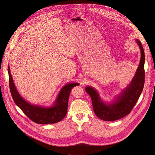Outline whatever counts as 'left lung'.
Returning <instances> with one entry per match:
<instances>
[{
  "label": "left lung",
  "mask_w": 155,
  "mask_h": 155,
  "mask_svg": "<svg viewBox=\"0 0 155 155\" xmlns=\"http://www.w3.org/2000/svg\"><path fill=\"white\" fill-rule=\"evenodd\" d=\"M135 40L141 51L140 64L130 83L122 91L114 102L106 104L92 87L87 86L85 89L92 99L94 113L102 120L113 121L130 114L142 93L145 80V55L141 42L138 39Z\"/></svg>",
  "instance_id": "8db88e82"
}]
</instances>
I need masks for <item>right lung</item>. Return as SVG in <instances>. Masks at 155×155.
<instances>
[{
    "label": "right lung",
    "instance_id": "right-lung-1",
    "mask_svg": "<svg viewBox=\"0 0 155 155\" xmlns=\"http://www.w3.org/2000/svg\"><path fill=\"white\" fill-rule=\"evenodd\" d=\"M9 75V85L11 96L16 105L33 122L41 124H49L61 121L66 116L69 95L72 89L79 83H69L66 84L60 91L54 103L49 107H41L30 104L25 100L18 92L13 82L10 72L9 66H8Z\"/></svg>",
    "mask_w": 155,
    "mask_h": 155
}]
</instances>
